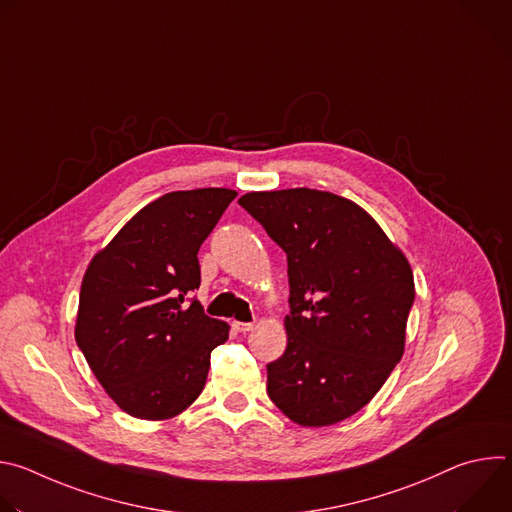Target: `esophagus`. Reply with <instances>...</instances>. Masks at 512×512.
Returning <instances> with one entry per match:
<instances>
[{
    "mask_svg": "<svg viewBox=\"0 0 512 512\" xmlns=\"http://www.w3.org/2000/svg\"><path fill=\"white\" fill-rule=\"evenodd\" d=\"M231 326H233L235 332H249V330H253V322H237L235 320Z\"/></svg>",
    "mask_w": 512,
    "mask_h": 512,
    "instance_id": "obj_1",
    "label": "esophagus"
}]
</instances>
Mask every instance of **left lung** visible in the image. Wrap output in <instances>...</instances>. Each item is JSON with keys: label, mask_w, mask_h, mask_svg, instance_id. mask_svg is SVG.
<instances>
[{"label": "left lung", "mask_w": 512, "mask_h": 512, "mask_svg": "<svg viewBox=\"0 0 512 512\" xmlns=\"http://www.w3.org/2000/svg\"><path fill=\"white\" fill-rule=\"evenodd\" d=\"M239 204L287 257L285 352L267 364V395L306 427L367 405L403 356L415 300L405 255L352 200L291 188Z\"/></svg>", "instance_id": "left-lung-1"}]
</instances>
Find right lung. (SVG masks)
<instances>
[{"label": "right lung", "mask_w": 512, "mask_h": 512, "mask_svg": "<svg viewBox=\"0 0 512 512\" xmlns=\"http://www.w3.org/2000/svg\"><path fill=\"white\" fill-rule=\"evenodd\" d=\"M237 196L168 192L143 206L93 257L75 338L109 397L139 419H168L202 393L210 352L229 324L204 314L198 249Z\"/></svg>", "instance_id": "1"}]
</instances>
